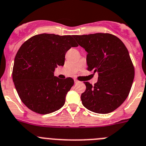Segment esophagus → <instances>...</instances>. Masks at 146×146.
<instances>
[{"mask_svg":"<svg viewBox=\"0 0 146 146\" xmlns=\"http://www.w3.org/2000/svg\"><path fill=\"white\" fill-rule=\"evenodd\" d=\"M79 82H79L78 80H74V83H75V84H77V83H79Z\"/></svg>","mask_w":146,"mask_h":146,"instance_id":"esophagus-1","label":"esophagus"}]
</instances>
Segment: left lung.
<instances>
[{"mask_svg":"<svg viewBox=\"0 0 146 146\" xmlns=\"http://www.w3.org/2000/svg\"><path fill=\"white\" fill-rule=\"evenodd\" d=\"M74 37L88 53V70L98 74L94 85L84 82L86 90L81 95L82 104L95 113L112 112L126 100L134 80V66L128 50L119 38L109 33Z\"/></svg>","mask_w":146,"mask_h":146,"instance_id":"left-lung-1","label":"left lung"}]
</instances>
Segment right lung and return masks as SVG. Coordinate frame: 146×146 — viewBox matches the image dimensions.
Segmentation results:
<instances>
[{
	"label": "right lung",
	"instance_id": "1",
	"mask_svg": "<svg viewBox=\"0 0 146 146\" xmlns=\"http://www.w3.org/2000/svg\"><path fill=\"white\" fill-rule=\"evenodd\" d=\"M73 37L36 35L19 49L12 77L20 99L33 111L47 114L58 110L65 104L74 80H61L53 72L58 66H64L67 50L78 46Z\"/></svg>",
	"mask_w": 146,
	"mask_h": 146
}]
</instances>
